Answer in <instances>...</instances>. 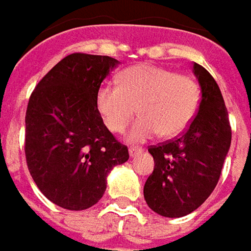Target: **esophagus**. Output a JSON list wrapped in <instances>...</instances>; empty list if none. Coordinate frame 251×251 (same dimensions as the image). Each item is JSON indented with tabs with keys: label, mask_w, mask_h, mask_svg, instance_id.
Instances as JSON below:
<instances>
[{
	"label": "esophagus",
	"mask_w": 251,
	"mask_h": 251,
	"mask_svg": "<svg viewBox=\"0 0 251 251\" xmlns=\"http://www.w3.org/2000/svg\"><path fill=\"white\" fill-rule=\"evenodd\" d=\"M128 151H130V156H131V157H134V156L140 154L141 151H143V149H141V147H130V149H128Z\"/></svg>",
	"instance_id": "1"
}]
</instances>
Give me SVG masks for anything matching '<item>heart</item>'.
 <instances>
[{
	"instance_id": "1",
	"label": "heart",
	"mask_w": 251,
	"mask_h": 251,
	"mask_svg": "<svg viewBox=\"0 0 251 251\" xmlns=\"http://www.w3.org/2000/svg\"><path fill=\"white\" fill-rule=\"evenodd\" d=\"M201 104L198 82L169 68L141 63L121 74L120 85L105 82L97 94L98 111L112 133H121L134 117L140 118L128 133L131 141L154 134L175 137L194 121Z\"/></svg>"
}]
</instances>
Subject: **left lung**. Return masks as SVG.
<instances>
[{"label": "left lung", "mask_w": 251, "mask_h": 251, "mask_svg": "<svg viewBox=\"0 0 251 251\" xmlns=\"http://www.w3.org/2000/svg\"><path fill=\"white\" fill-rule=\"evenodd\" d=\"M201 85L198 114L185 133L149 151L154 169L144 183V200L159 215L179 218L191 214L215 189L231 144V127L221 91L211 74L192 65Z\"/></svg>", "instance_id": "8db88e82"}]
</instances>
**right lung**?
<instances>
[{
  "instance_id": "1",
  "label": "right lung",
  "mask_w": 251,
  "mask_h": 251,
  "mask_svg": "<svg viewBox=\"0 0 251 251\" xmlns=\"http://www.w3.org/2000/svg\"><path fill=\"white\" fill-rule=\"evenodd\" d=\"M118 60L72 53L54 65L30 95L25 111L27 168L42 194L65 209L95 205L107 175L128 160V149L105 127L97 94Z\"/></svg>"
}]
</instances>
